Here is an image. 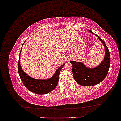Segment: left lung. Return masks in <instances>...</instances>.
Here are the masks:
<instances>
[{"mask_svg": "<svg viewBox=\"0 0 121 121\" xmlns=\"http://www.w3.org/2000/svg\"><path fill=\"white\" fill-rule=\"evenodd\" d=\"M91 34H94L89 30ZM95 35V34H94ZM105 47V57L101 64L95 68L86 67L82 62L70 61L72 64V73L75 81L80 85L91 86L99 84L108 74L110 64V56L109 49L105 43L97 35H95Z\"/></svg>", "mask_w": 121, "mask_h": 121, "instance_id": "1", "label": "left lung"}]
</instances>
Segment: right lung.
<instances>
[{
  "label": "right lung",
  "mask_w": 121,
  "mask_h": 121,
  "mask_svg": "<svg viewBox=\"0 0 121 121\" xmlns=\"http://www.w3.org/2000/svg\"><path fill=\"white\" fill-rule=\"evenodd\" d=\"M24 43L22 45V49ZM22 49H21V51H22ZM20 53L19 55V62H18L19 74L23 84L28 91L37 94H45L51 92L53 90L55 89L59 82L60 73L65 64L61 65L57 69L55 73L51 78L45 79V80H39V79H35L30 77L23 71L20 65Z\"/></svg>",
  "instance_id": "right-lung-1"
}]
</instances>
